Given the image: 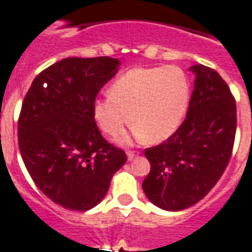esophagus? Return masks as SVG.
Masks as SVG:
<instances>
[{
  "instance_id": "esophagus-1",
  "label": "esophagus",
  "mask_w": 252,
  "mask_h": 252,
  "mask_svg": "<svg viewBox=\"0 0 252 252\" xmlns=\"http://www.w3.org/2000/svg\"><path fill=\"white\" fill-rule=\"evenodd\" d=\"M137 152H126V157H128V161H133L134 158H136V156H137Z\"/></svg>"
}]
</instances>
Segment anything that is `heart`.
I'll return each instance as SVG.
<instances>
[{
  "mask_svg": "<svg viewBox=\"0 0 252 252\" xmlns=\"http://www.w3.org/2000/svg\"><path fill=\"white\" fill-rule=\"evenodd\" d=\"M188 103L189 82L179 66L134 68L114 81L108 96L95 100L93 112L110 136L123 133L132 122L136 137L157 144L179 129Z\"/></svg>",
  "mask_w": 252,
  "mask_h": 252,
  "instance_id": "obj_1",
  "label": "heart"
}]
</instances>
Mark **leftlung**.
Here are the masks:
<instances>
[{
  "label": "left lung",
  "instance_id": "obj_1",
  "mask_svg": "<svg viewBox=\"0 0 252 252\" xmlns=\"http://www.w3.org/2000/svg\"><path fill=\"white\" fill-rule=\"evenodd\" d=\"M187 116L161 145L145 149L150 172L142 182L148 199L165 211H183L215 187L230 161L237 106L230 89L213 69L197 64Z\"/></svg>",
  "mask_w": 252,
  "mask_h": 252
}]
</instances>
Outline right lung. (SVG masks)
Here are the masks:
<instances>
[{"label":"right lung","instance_id":"1","mask_svg":"<svg viewBox=\"0 0 252 252\" xmlns=\"http://www.w3.org/2000/svg\"><path fill=\"white\" fill-rule=\"evenodd\" d=\"M119 65L108 56L64 59L37 74L22 104V159L36 187L65 209L98 205L126 162V153L103 138L93 112Z\"/></svg>","mask_w":252,"mask_h":252}]
</instances>
